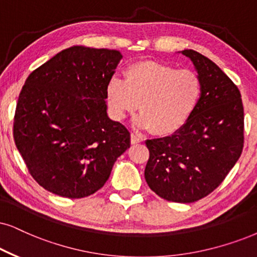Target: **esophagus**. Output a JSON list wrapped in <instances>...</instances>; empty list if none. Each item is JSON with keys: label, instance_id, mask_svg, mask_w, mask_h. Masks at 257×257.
<instances>
[{"label": "esophagus", "instance_id": "1", "mask_svg": "<svg viewBox=\"0 0 257 257\" xmlns=\"http://www.w3.org/2000/svg\"><path fill=\"white\" fill-rule=\"evenodd\" d=\"M131 141L133 145H138V144H140V142H142V138L140 135L136 134V133H132Z\"/></svg>", "mask_w": 257, "mask_h": 257}]
</instances>
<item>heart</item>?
<instances>
[{
	"instance_id": "b5f03b06",
	"label": "heart",
	"mask_w": 257,
	"mask_h": 257,
	"mask_svg": "<svg viewBox=\"0 0 257 257\" xmlns=\"http://www.w3.org/2000/svg\"><path fill=\"white\" fill-rule=\"evenodd\" d=\"M105 95L113 117L121 119L139 108L141 115L136 123L165 136L179 131L191 118L201 99L203 84L192 70L144 60L126 67L124 82L111 78Z\"/></svg>"
}]
</instances>
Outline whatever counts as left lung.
<instances>
[{
	"label": "left lung",
	"mask_w": 257,
	"mask_h": 257,
	"mask_svg": "<svg viewBox=\"0 0 257 257\" xmlns=\"http://www.w3.org/2000/svg\"><path fill=\"white\" fill-rule=\"evenodd\" d=\"M181 53L192 60L203 95L183 128L147 140L145 178L159 197L193 203L213 192L241 157L244 111L238 87L213 61L193 50Z\"/></svg>",
	"instance_id": "left-lung-1"
}]
</instances>
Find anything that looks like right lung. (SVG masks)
<instances>
[{
	"label": "right lung",
	"mask_w": 257,
	"mask_h": 257,
	"mask_svg": "<svg viewBox=\"0 0 257 257\" xmlns=\"http://www.w3.org/2000/svg\"><path fill=\"white\" fill-rule=\"evenodd\" d=\"M121 59L116 50L73 46L26 79L13 134L45 190L71 199L93 194L131 147L128 129L106 115V85Z\"/></svg>",
	"instance_id": "add662e5"
}]
</instances>
